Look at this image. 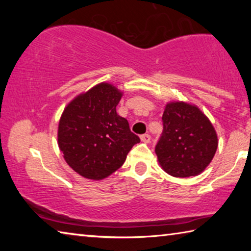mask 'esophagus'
Listing matches in <instances>:
<instances>
[{"mask_svg":"<svg viewBox=\"0 0 251 251\" xmlns=\"http://www.w3.org/2000/svg\"><path fill=\"white\" fill-rule=\"evenodd\" d=\"M141 139H142V142H144V143H150L151 142V135L150 134H143L141 136Z\"/></svg>","mask_w":251,"mask_h":251,"instance_id":"esophagus-1","label":"esophagus"}]
</instances>
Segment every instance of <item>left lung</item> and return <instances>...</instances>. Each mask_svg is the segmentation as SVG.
Here are the masks:
<instances>
[{
  "instance_id": "left-lung-1",
  "label": "left lung",
  "mask_w": 251,
  "mask_h": 251,
  "mask_svg": "<svg viewBox=\"0 0 251 251\" xmlns=\"http://www.w3.org/2000/svg\"><path fill=\"white\" fill-rule=\"evenodd\" d=\"M161 121L163 133L155 147L160 166L174 177L201 174L218 146L209 120L196 106L176 101L167 104Z\"/></svg>"
}]
</instances>
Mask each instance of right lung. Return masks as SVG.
I'll return each instance as SVG.
<instances>
[{
  "label": "right lung",
  "instance_id": "obj_1",
  "mask_svg": "<svg viewBox=\"0 0 251 251\" xmlns=\"http://www.w3.org/2000/svg\"><path fill=\"white\" fill-rule=\"evenodd\" d=\"M122 93L101 83L67 105L58 125V146L66 163L88 179L116 172L141 142L126 118L116 113Z\"/></svg>",
  "mask_w": 251,
  "mask_h": 251
}]
</instances>
